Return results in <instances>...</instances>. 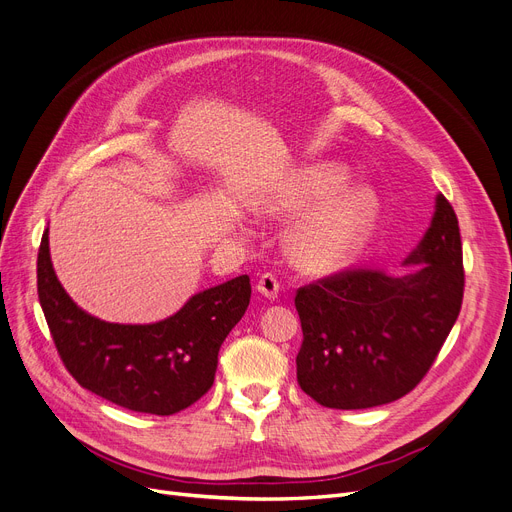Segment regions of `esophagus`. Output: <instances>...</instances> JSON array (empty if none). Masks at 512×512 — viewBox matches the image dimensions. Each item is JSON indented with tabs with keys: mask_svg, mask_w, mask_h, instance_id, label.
Returning <instances> with one entry per match:
<instances>
[{
	"mask_svg": "<svg viewBox=\"0 0 512 512\" xmlns=\"http://www.w3.org/2000/svg\"><path fill=\"white\" fill-rule=\"evenodd\" d=\"M257 291H259L263 297L276 299V297H278V291H280V282H278V278H276L274 274L265 272V274H261L259 280H257Z\"/></svg>",
	"mask_w": 512,
	"mask_h": 512,
	"instance_id": "34e87169",
	"label": "esophagus"
}]
</instances>
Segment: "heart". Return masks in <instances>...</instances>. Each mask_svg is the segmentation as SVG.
Masks as SVG:
<instances>
[{"label":"heart","mask_w":512,"mask_h":512,"mask_svg":"<svg viewBox=\"0 0 512 512\" xmlns=\"http://www.w3.org/2000/svg\"><path fill=\"white\" fill-rule=\"evenodd\" d=\"M347 184L349 175L339 165L307 167L265 198L261 211L297 215L345 190ZM379 213V196L372 190L355 188L344 192L297 221L286 238L288 253L307 272L341 270L362 253Z\"/></svg>","instance_id":"b5f03b06"}]
</instances>
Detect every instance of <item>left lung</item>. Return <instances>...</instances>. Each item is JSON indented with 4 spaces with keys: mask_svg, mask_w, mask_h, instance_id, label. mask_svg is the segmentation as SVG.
Instances as JSON below:
<instances>
[{
    "mask_svg": "<svg viewBox=\"0 0 512 512\" xmlns=\"http://www.w3.org/2000/svg\"><path fill=\"white\" fill-rule=\"evenodd\" d=\"M408 274L345 270L301 286L299 387L320 406L362 410L410 393L433 366L464 295L458 217L437 194Z\"/></svg>",
    "mask_w": 512,
    "mask_h": 512,
    "instance_id": "left-lung-1",
    "label": "left lung"
}]
</instances>
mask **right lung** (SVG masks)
<instances>
[{"label":"right lung","mask_w":512,"mask_h":512,"mask_svg":"<svg viewBox=\"0 0 512 512\" xmlns=\"http://www.w3.org/2000/svg\"><path fill=\"white\" fill-rule=\"evenodd\" d=\"M37 295L62 364L73 379L121 408L169 416L213 385L217 353L251 301L249 276L196 293L154 324H113L83 311L62 288L48 230L37 255Z\"/></svg>","instance_id":"add662e5"}]
</instances>
